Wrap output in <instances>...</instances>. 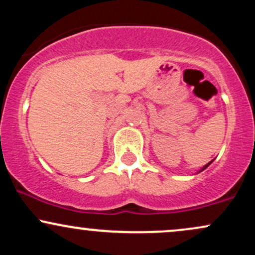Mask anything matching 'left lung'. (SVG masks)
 Instances as JSON below:
<instances>
[{
	"label": "left lung",
	"instance_id": "obj_1",
	"mask_svg": "<svg viewBox=\"0 0 255 255\" xmlns=\"http://www.w3.org/2000/svg\"><path fill=\"white\" fill-rule=\"evenodd\" d=\"M212 162H213V160H211V162H209V163H207V164H206V165H204V166H203V168H201V169H200V170H199V171H198V174H199V172H201V171H203V170H205V169H206V168H207V166H209L210 164H211V163H212Z\"/></svg>",
	"mask_w": 255,
	"mask_h": 255
}]
</instances>
